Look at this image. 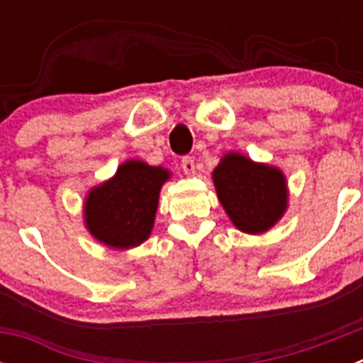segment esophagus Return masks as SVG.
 Wrapping results in <instances>:
<instances>
[{"instance_id":"34e87169","label":"esophagus","mask_w":363,"mask_h":363,"mask_svg":"<svg viewBox=\"0 0 363 363\" xmlns=\"http://www.w3.org/2000/svg\"><path fill=\"white\" fill-rule=\"evenodd\" d=\"M182 169H184V172L187 176H194V174H196V167H194V160L189 158V156H185V158L182 160Z\"/></svg>"}]
</instances>
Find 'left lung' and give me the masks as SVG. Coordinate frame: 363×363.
Returning a JSON list of instances; mask_svg holds the SVG:
<instances>
[{
    "instance_id": "8db88e82",
    "label": "left lung",
    "mask_w": 363,
    "mask_h": 363,
    "mask_svg": "<svg viewBox=\"0 0 363 363\" xmlns=\"http://www.w3.org/2000/svg\"><path fill=\"white\" fill-rule=\"evenodd\" d=\"M213 184L221 207L242 233H267L289 207L287 178L281 169L255 162L242 152L230 150L221 156L213 171Z\"/></svg>"
}]
</instances>
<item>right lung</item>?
I'll return each instance as SVG.
<instances>
[{
  "label": "right lung",
  "instance_id": "add662e5",
  "mask_svg": "<svg viewBox=\"0 0 363 363\" xmlns=\"http://www.w3.org/2000/svg\"><path fill=\"white\" fill-rule=\"evenodd\" d=\"M171 179L165 167L127 160L114 176L94 185L83 201V223L96 242L127 251L152 233L160 191Z\"/></svg>",
  "mask_w": 363,
  "mask_h": 363
}]
</instances>
